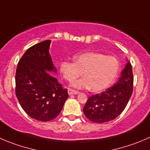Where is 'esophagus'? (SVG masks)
<instances>
[{"mask_svg": "<svg viewBox=\"0 0 150 150\" xmlns=\"http://www.w3.org/2000/svg\"><path fill=\"white\" fill-rule=\"evenodd\" d=\"M68 94L69 95H71V94H78V91H76V90L72 89V88H68Z\"/></svg>", "mask_w": 150, "mask_h": 150, "instance_id": "esophagus-1", "label": "esophagus"}]
</instances>
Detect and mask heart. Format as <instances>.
Listing matches in <instances>:
<instances>
[{"label":"heart","mask_w":150,"mask_h":150,"mask_svg":"<svg viewBox=\"0 0 150 150\" xmlns=\"http://www.w3.org/2000/svg\"><path fill=\"white\" fill-rule=\"evenodd\" d=\"M120 69L118 60L114 56H105L97 52H86L75 57V62L64 61L60 64V72L68 81H73L82 75L84 78L75 81L76 88H89L98 92L113 83Z\"/></svg>","instance_id":"b5f03b06"}]
</instances>
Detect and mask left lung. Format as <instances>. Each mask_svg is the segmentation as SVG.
<instances>
[{
	"instance_id": "1",
	"label": "left lung",
	"mask_w": 150,
	"mask_h": 150,
	"mask_svg": "<svg viewBox=\"0 0 150 150\" xmlns=\"http://www.w3.org/2000/svg\"><path fill=\"white\" fill-rule=\"evenodd\" d=\"M133 89V69L128 62L119 81L113 86L88 97L83 108L84 114L90 121L95 123L114 120L125 108Z\"/></svg>"
}]
</instances>
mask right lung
Wrapping results in <instances>:
<instances>
[{"label":"right lung","instance_id":"1","mask_svg":"<svg viewBox=\"0 0 150 150\" xmlns=\"http://www.w3.org/2000/svg\"><path fill=\"white\" fill-rule=\"evenodd\" d=\"M51 40L29 47L17 64L15 75L17 98L26 114L34 120L47 122L56 118L69 97L57 78L49 53Z\"/></svg>","mask_w":150,"mask_h":150}]
</instances>
